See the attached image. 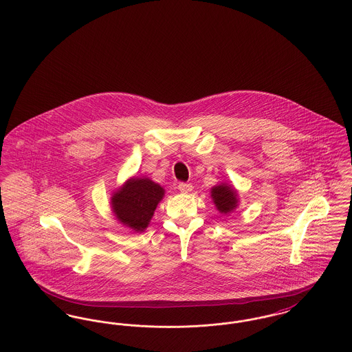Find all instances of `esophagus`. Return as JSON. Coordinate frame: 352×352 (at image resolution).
<instances>
[{
    "label": "esophagus",
    "mask_w": 352,
    "mask_h": 352,
    "mask_svg": "<svg viewBox=\"0 0 352 352\" xmlns=\"http://www.w3.org/2000/svg\"><path fill=\"white\" fill-rule=\"evenodd\" d=\"M178 190L184 194H188L192 190V184H178Z\"/></svg>",
    "instance_id": "34e87169"
}]
</instances>
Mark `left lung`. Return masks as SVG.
Returning <instances> with one entry per match:
<instances>
[{"instance_id":"1","label":"left lung","mask_w":352,"mask_h":352,"mask_svg":"<svg viewBox=\"0 0 352 352\" xmlns=\"http://www.w3.org/2000/svg\"><path fill=\"white\" fill-rule=\"evenodd\" d=\"M211 198L220 214H231L239 206L237 192L234 187L227 184H218L211 188Z\"/></svg>"}]
</instances>
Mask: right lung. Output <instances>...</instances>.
Masks as SVG:
<instances>
[{
	"mask_svg": "<svg viewBox=\"0 0 352 352\" xmlns=\"http://www.w3.org/2000/svg\"><path fill=\"white\" fill-rule=\"evenodd\" d=\"M165 195L164 187L149 178H131L111 198V206L120 223L142 232L153 218L157 204Z\"/></svg>",
	"mask_w": 352,
	"mask_h": 352,
	"instance_id": "obj_1",
	"label": "right lung"
}]
</instances>
